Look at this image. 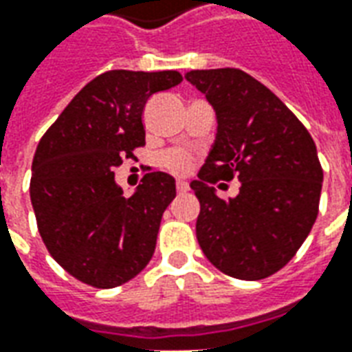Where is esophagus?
Here are the masks:
<instances>
[{"label":"esophagus","mask_w":352,"mask_h":352,"mask_svg":"<svg viewBox=\"0 0 352 352\" xmlns=\"http://www.w3.org/2000/svg\"><path fill=\"white\" fill-rule=\"evenodd\" d=\"M175 188H177V192H179V194H184V192H188V184L184 183V181H177Z\"/></svg>","instance_id":"obj_1"}]
</instances>
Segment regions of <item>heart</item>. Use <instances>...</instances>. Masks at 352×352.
Masks as SVG:
<instances>
[{
	"mask_svg": "<svg viewBox=\"0 0 352 352\" xmlns=\"http://www.w3.org/2000/svg\"><path fill=\"white\" fill-rule=\"evenodd\" d=\"M162 164L173 173H186L190 168V156L184 151H169L162 156Z\"/></svg>",
	"mask_w": 352,
	"mask_h": 352,
	"instance_id": "1",
	"label": "heart"
}]
</instances>
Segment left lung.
I'll list each match as a JSON object with an SVG mask.
<instances>
[{"label": "left lung", "mask_w": 352, "mask_h": 352, "mask_svg": "<svg viewBox=\"0 0 352 352\" xmlns=\"http://www.w3.org/2000/svg\"><path fill=\"white\" fill-rule=\"evenodd\" d=\"M186 80L206 94L219 122L213 148L190 183L199 199L198 243L230 277L265 279L288 264L317 221L322 168L315 141L249 73L194 69ZM234 176L242 183L238 196L219 199L212 184Z\"/></svg>", "instance_id": "1"}]
</instances>
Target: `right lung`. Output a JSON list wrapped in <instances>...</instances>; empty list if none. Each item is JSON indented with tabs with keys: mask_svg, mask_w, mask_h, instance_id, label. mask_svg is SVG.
Wrapping results in <instances>:
<instances>
[{
	"mask_svg": "<svg viewBox=\"0 0 352 352\" xmlns=\"http://www.w3.org/2000/svg\"><path fill=\"white\" fill-rule=\"evenodd\" d=\"M181 80L179 72L101 73L37 145L30 198L43 243L65 272L90 287L124 285L153 258L175 179L146 173L124 198L115 168L145 145L146 100Z\"/></svg>",
	"mask_w": 352,
	"mask_h": 352,
	"instance_id": "1",
	"label": "right lung"
}]
</instances>
